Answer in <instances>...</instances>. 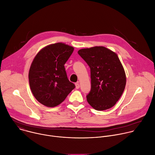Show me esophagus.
I'll use <instances>...</instances> for the list:
<instances>
[{"instance_id":"obj_1","label":"esophagus","mask_w":155,"mask_h":155,"mask_svg":"<svg viewBox=\"0 0 155 155\" xmlns=\"http://www.w3.org/2000/svg\"><path fill=\"white\" fill-rule=\"evenodd\" d=\"M75 86H76V89H78V88H79V87H80V85H79V83H76V84H75Z\"/></svg>"}]
</instances>
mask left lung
I'll return each instance as SVG.
<instances>
[{
	"mask_svg": "<svg viewBox=\"0 0 155 155\" xmlns=\"http://www.w3.org/2000/svg\"><path fill=\"white\" fill-rule=\"evenodd\" d=\"M78 52L90 68L91 90L87 102L97 110L111 108L121 97L127 83L117 54L104 46L81 49Z\"/></svg>",
	"mask_w": 155,
	"mask_h": 155,
	"instance_id": "1",
	"label": "left lung"
}]
</instances>
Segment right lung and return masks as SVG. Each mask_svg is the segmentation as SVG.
<instances>
[{
	"label": "right lung",
	"instance_id": "add662e5",
	"mask_svg": "<svg viewBox=\"0 0 155 155\" xmlns=\"http://www.w3.org/2000/svg\"><path fill=\"white\" fill-rule=\"evenodd\" d=\"M73 51V46L57 43L42 48L34 58L28 72L29 85L36 100L43 105H59L75 88L64 67Z\"/></svg>",
	"mask_w": 155,
	"mask_h": 155
}]
</instances>
